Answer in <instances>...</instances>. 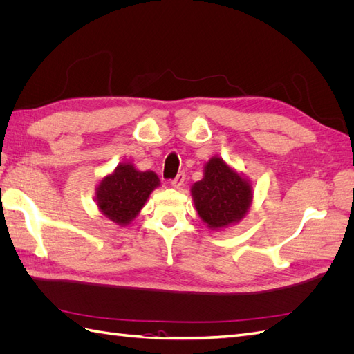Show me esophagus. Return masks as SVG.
Returning <instances> with one entry per match:
<instances>
[{
  "mask_svg": "<svg viewBox=\"0 0 354 354\" xmlns=\"http://www.w3.org/2000/svg\"><path fill=\"white\" fill-rule=\"evenodd\" d=\"M185 180H186V174L183 173V171H181V173H178L177 177L173 181H171V185H173V187H176V189H180L181 186L185 185Z\"/></svg>",
  "mask_w": 354,
  "mask_h": 354,
  "instance_id": "esophagus-1",
  "label": "esophagus"
}]
</instances>
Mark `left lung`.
<instances>
[{
    "label": "left lung",
    "instance_id": "obj_1",
    "mask_svg": "<svg viewBox=\"0 0 354 354\" xmlns=\"http://www.w3.org/2000/svg\"><path fill=\"white\" fill-rule=\"evenodd\" d=\"M192 196L199 217L211 229H221L243 218L251 205L252 190L248 181L223 159L212 158L205 165L203 178L192 187Z\"/></svg>",
    "mask_w": 354,
    "mask_h": 354
}]
</instances>
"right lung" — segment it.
Returning a JSON list of instances; mask_svg holds the SVG:
<instances>
[{
    "mask_svg": "<svg viewBox=\"0 0 354 354\" xmlns=\"http://www.w3.org/2000/svg\"><path fill=\"white\" fill-rule=\"evenodd\" d=\"M159 186L153 171H137L131 164L118 165L97 187V207L109 220L128 224L145 205L151 192Z\"/></svg>",
    "mask_w": 354,
    "mask_h": 354,
    "instance_id": "add662e5",
    "label": "right lung"
}]
</instances>
